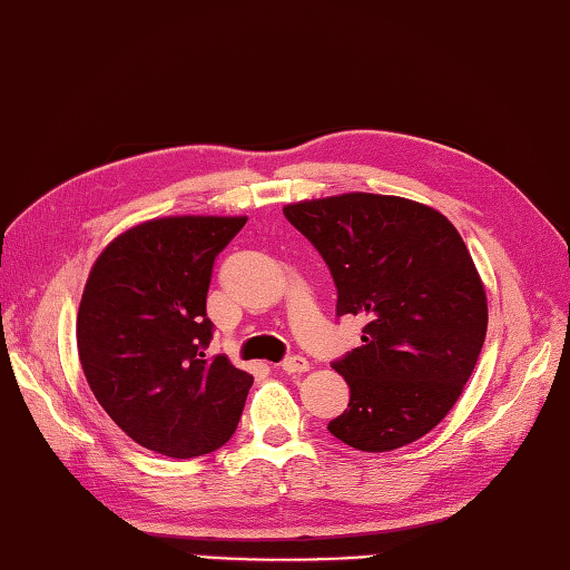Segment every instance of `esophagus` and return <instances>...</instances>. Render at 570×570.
<instances>
[{
  "instance_id": "obj_1",
  "label": "esophagus",
  "mask_w": 570,
  "mask_h": 570,
  "mask_svg": "<svg viewBox=\"0 0 570 570\" xmlns=\"http://www.w3.org/2000/svg\"><path fill=\"white\" fill-rule=\"evenodd\" d=\"M281 368L287 373V375H295V373H307L309 371V361L305 356H289L283 361Z\"/></svg>"
}]
</instances>
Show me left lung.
<instances>
[{
  "label": "left lung",
  "mask_w": 570,
  "mask_h": 570,
  "mask_svg": "<svg viewBox=\"0 0 570 570\" xmlns=\"http://www.w3.org/2000/svg\"><path fill=\"white\" fill-rule=\"evenodd\" d=\"M322 253L336 317H363V346L334 361L351 387L328 432L358 451L407 446L444 420L488 332V297L461 234L420 202L346 193L283 207Z\"/></svg>",
  "instance_id": "1"
}]
</instances>
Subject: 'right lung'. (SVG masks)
Masks as SVG:
<instances>
[{
	"label": "right lung",
	"mask_w": 570,
	"mask_h": 570,
	"mask_svg": "<svg viewBox=\"0 0 570 570\" xmlns=\"http://www.w3.org/2000/svg\"><path fill=\"white\" fill-rule=\"evenodd\" d=\"M246 217H160L99 253L78 312V353L97 402L138 446L212 453L236 432L253 375L207 358L214 258Z\"/></svg>",
	"instance_id": "right-lung-1"
}]
</instances>
